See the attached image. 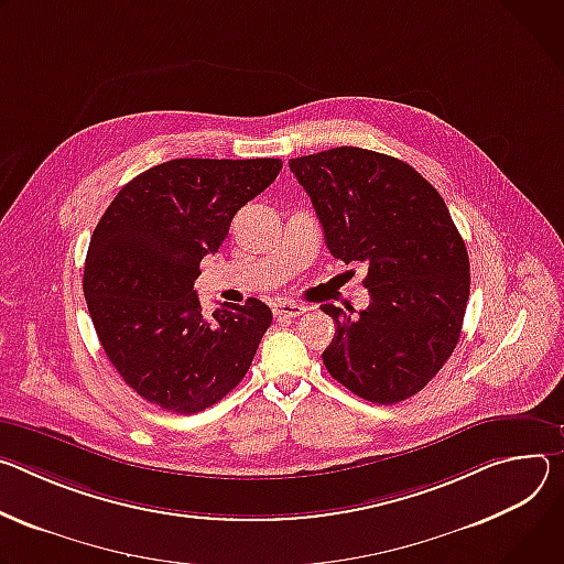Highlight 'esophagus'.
I'll return each mask as SVG.
<instances>
[{"mask_svg":"<svg viewBox=\"0 0 564 564\" xmlns=\"http://www.w3.org/2000/svg\"><path fill=\"white\" fill-rule=\"evenodd\" d=\"M304 314V306L297 302H289V300H278L273 304V316L278 321H289V318H297Z\"/></svg>","mask_w":564,"mask_h":564,"instance_id":"esophagus-1","label":"esophagus"}]
</instances>
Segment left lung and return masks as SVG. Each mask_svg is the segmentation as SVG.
<instances>
[{
	"label": "left lung",
	"mask_w": 564,
	"mask_h": 564,
	"mask_svg": "<svg viewBox=\"0 0 564 564\" xmlns=\"http://www.w3.org/2000/svg\"><path fill=\"white\" fill-rule=\"evenodd\" d=\"M289 167L332 256L367 264V308L354 318L321 306L336 323L327 371L365 401L410 399L455 351L470 293L466 243L446 202L412 165L362 148L297 156Z\"/></svg>",
	"instance_id": "1"
}]
</instances>
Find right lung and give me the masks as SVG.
I'll use <instances>...</instances> for the list:
<instances>
[{
    "mask_svg": "<svg viewBox=\"0 0 564 564\" xmlns=\"http://www.w3.org/2000/svg\"><path fill=\"white\" fill-rule=\"evenodd\" d=\"M280 170V159H172L124 183L102 213L83 289L109 362L145 401L202 412L253 362L271 308L248 297L206 318L195 280L237 210Z\"/></svg>",
    "mask_w": 564,
    "mask_h": 564,
    "instance_id": "1",
    "label": "right lung"
}]
</instances>
